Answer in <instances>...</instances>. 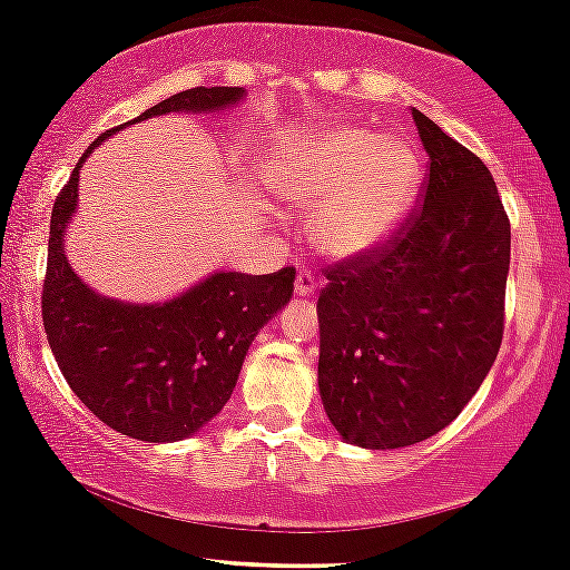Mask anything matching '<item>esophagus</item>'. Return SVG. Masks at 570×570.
Masks as SVG:
<instances>
[{"instance_id":"esophagus-1","label":"esophagus","mask_w":570,"mask_h":570,"mask_svg":"<svg viewBox=\"0 0 570 570\" xmlns=\"http://www.w3.org/2000/svg\"><path fill=\"white\" fill-rule=\"evenodd\" d=\"M315 287H317V279L312 277V272H306V268H298V274H296V296H302V298L312 296V293H315Z\"/></svg>"}]
</instances>
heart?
Returning <instances> with one entry per match:
<instances>
[{
    "label": "heart",
    "mask_w": 570,
    "mask_h": 570,
    "mask_svg": "<svg viewBox=\"0 0 570 570\" xmlns=\"http://www.w3.org/2000/svg\"><path fill=\"white\" fill-rule=\"evenodd\" d=\"M423 180L412 142L357 126L320 129L287 153L277 188L311 207L309 239L328 258L347 261L380 247L401 226Z\"/></svg>",
    "instance_id": "1"
}]
</instances>
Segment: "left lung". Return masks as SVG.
<instances>
[{"mask_svg": "<svg viewBox=\"0 0 570 570\" xmlns=\"http://www.w3.org/2000/svg\"><path fill=\"white\" fill-rule=\"evenodd\" d=\"M420 204L385 245L325 268L317 385L338 436L366 450L431 439L463 412L503 338L509 215L482 158L412 110Z\"/></svg>", "mask_w": 570, "mask_h": 570, "instance_id": "1", "label": "left lung"}]
</instances>
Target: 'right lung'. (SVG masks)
I'll return each mask as SVG.
<instances>
[{"label": "right lung", "instance_id": "add662e5", "mask_svg": "<svg viewBox=\"0 0 570 570\" xmlns=\"http://www.w3.org/2000/svg\"><path fill=\"white\" fill-rule=\"evenodd\" d=\"M245 96L242 88H188L139 118L166 112H215ZM82 153L50 213L42 325L63 380L101 423L139 441H180L232 399L261 325L293 296L296 268L274 274L217 272L164 304H124L99 296L69 266L63 228L78 209Z\"/></svg>", "mask_w": 570, "mask_h": 570}]
</instances>
